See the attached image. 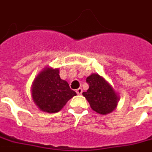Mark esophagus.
Instances as JSON below:
<instances>
[{"instance_id": "34e87169", "label": "esophagus", "mask_w": 152, "mask_h": 152, "mask_svg": "<svg viewBox=\"0 0 152 152\" xmlns=\"http://www.w3.org/2000/svg\"><path fill=\"white\" fill-rule=\"evenodd\" d=\"M76 94H79V95H80V94H82V92H83L82 88H78V89H77V90H76Z\"/></svg>"}]
</instances>
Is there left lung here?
Here are the masks:
<instances>
[{"label":"left lung","mask_w":152,"mask_h":152,"mask_svg":"<svg viewBox=\"0 0 152 152\" xmlns=\"http://www.w3.org/2000/svg\"><path fill=\"white\" fill-rule=\"evenodd\" d=\"M89 89L83 92L91 108L102 115H107L117 107L119 97L112 85L97 73L91 74L87 78Z\"/></svg>","instance_id":"obj_1"}]
</instances>
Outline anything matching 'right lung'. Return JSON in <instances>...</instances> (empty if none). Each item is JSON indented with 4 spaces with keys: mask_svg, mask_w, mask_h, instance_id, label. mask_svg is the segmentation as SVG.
Instances as JSON below:
<instances>
[{
    "mask_svg": "<svg viewBox=\"0 0 152 152\" xmlns=\"http://www.w3.org/2000/svg\"><path fill=\"white\" fill-rule=\"evenodd\" d=\"M33 102L42 112H58L76 93L59 76L58 69L46 67L38 74L32 85Z\"/></svg>",
    "mask_w": 152,
    "mask_h": 152,
    "instance_id": "right-lung-1",
    "label": "right lung"
}]
</instances>
